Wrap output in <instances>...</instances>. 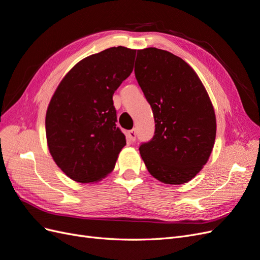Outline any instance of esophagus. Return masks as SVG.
I'll return each instance as SVG.
<instances>
[{
    "label": "esophagus",
    "mask_w": 260,
    "mask_h": 260,
    "mask_svg": "<svg viewBox=\"0 0 260 260\" xmlns=\"http://www.w3.org/2000/svg\"><path fill=\"white\" fill-rule=\"evenodd\" d=\"M136 138H137V133H136L135 129L128 131V139L131 141V142H135Z\"/></svg>",
    "instance_id": "34e87169"
}]
</instances>
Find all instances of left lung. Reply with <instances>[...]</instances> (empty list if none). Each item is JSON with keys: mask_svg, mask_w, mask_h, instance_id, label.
Wrapping results in <instances>:
<instances>
[{"mask_svg": "<svg viewBox=\"0 0 260 260\" xmlns=\"http://www.w3.org/2000/svg\"><path fill=\"white\" fill-rule=\"evenodd\" d=\"M135 74L155 120V135L140 146L141 157L160 182L186 183L215 144L216 115L205 86L186 61L156 48L138 50Z\"/></svg>", "mask_w": 260, "mask_h": 260, "instance_id": "8db88e82", "label": "left lung"}]
</instances>
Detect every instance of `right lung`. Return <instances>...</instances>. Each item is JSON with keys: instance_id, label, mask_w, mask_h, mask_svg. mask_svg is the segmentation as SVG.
<instances>
[{"instance_id": "add662e5", "label": "right lung", "mask_w": 260, "mask_h": 260, "mask_svg": "<svg viewBox=\"0 0 260 260\" xmlns=\"http://www.w3.org/2000/svg\"><path fill=\"white\" fill-rule=\"evenodd\" d=\"M137 50L117 46L81 59L62 78L45 116L49 151L64 174L93 183L114 170L125 137L113 94L133 70Z\"/></svg>"}]
</instances>
